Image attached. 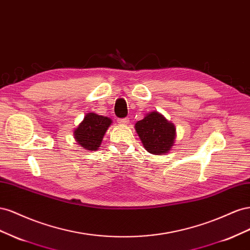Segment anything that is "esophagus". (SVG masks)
Returning <instances> with one entry per match:
<instances>
[{"label":"esophagus","mask_w":250,"mask_h":250,"mask_svg":"<svg viewBox=\"0 0 250 250\" xmlns=\"http://www.w3.org/2000/svg\"><path fill=\"white\" fill-rule=\"evenodd\" d=\"M117 123L119 125H127V124H129V118H126V117H125V118H118L117 119Z\"/></svg>","instance_id":"34e87169"}]
</instances>
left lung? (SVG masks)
Returning <instances> with one entry per match:
<instances>
[{
	"label": "left lung",
	"mask_w": 250,
	"mask_h": 250,
	"mask_svg": "<svg viewBox=\"0 0 250 250\" xmlns=\"http://www.w3.org/2000/svg\"><path fill=\"white\" fill-rule=\"evenodd\" d=\"M135 130L148 153L163 155L173 147L176 127L158 112L146 114L144 119L137 121Z\"/></svg>",
	"instance_id": "left-lung-1"
}]
</instances>
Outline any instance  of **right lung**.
Wrapping results in <instances>:
<instances>
[{"instance_id": "add662e5", "label": "right lung", "mask_w": 250, "mask_h": 250, "mask_svg": "<svg viewBox=\"0 0 250 250\" xmlns=\"http://www.w3.org/2000/svg\"><path fill=\"white\" fill-rule=\"evenodd\" d=\"M112 120L105 116L88 113L74 130V138L82 147L88 151H96L101 146L104 134Z\"/></svg>"}]
</instances>
